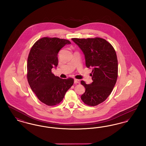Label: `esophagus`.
Wrapping results in <instances>:
<instances>
[{"label":"esophagus","instance_id":"esophagus-1","mask_svg":"<svg viewBox=\"0 0 146 146\" xmlns=\"http://www.w3.org/2000/svg\"><path fill=\"white\" fill-rule=\"evenodd\" d=\"M74 82L75 84H79L80 83V80H78V79H74Z\"/></svg>","mask_w":146,"mask_h":146}]
</instances>
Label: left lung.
<instances>
[{
	"mask_svg": "<svg viewBox=\"0 0 146 146\" xmlns=\"http://www.w3.org/2000/svg\"><path fill=\"white\" fill-rule=\"evenodd\" d=\"M72 40L82 50L86 66L92 68V82L81 84L85 91L81 96L85 104L95 106L104 101L110 96L118 77V60L111 44L100 38Z\"/></svg>",
	"mask_w": 146,
	"mask_h": 146,
	"instance_id": "left-lung-1",
	"label": "left lung"
}]
</instances>
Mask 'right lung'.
I'll list each match as a JSON object with an SVG mask.
<instances>
[{
  "label": "right lung",
  "instance_id": "right-lung-1",
  "mask_svg": "<svg viewBox=\"0 0 146 146\" xmlns=\"http://www.w3.org/2000/svg\"><path fill=\"white\" fill-rule=\"evenodd\" d=\"M66 39L44 37L35 42L27 60V80L38 98L48 106H55L62 101L67 90L73 85L72 78L63 79L52 73L58 65V53L66 45Z\"/></svg>",
  "mask_w": 146,
  "mask_h": 146
}]
</instances>
